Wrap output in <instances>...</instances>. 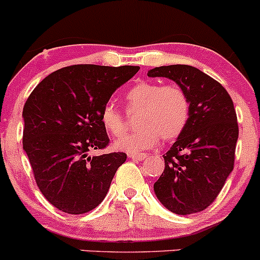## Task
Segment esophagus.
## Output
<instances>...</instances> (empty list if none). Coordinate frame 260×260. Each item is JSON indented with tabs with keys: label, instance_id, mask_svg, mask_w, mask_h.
Returning a JSON list of instances; mask_svg holds the SVG:
<instances>
[{
	"label": "esophagus",
	"instance_id": "34e87169",
	"mask_svg": "<svg viewBox=\"0 0 260 260\" xmlns=\"http://www.w3.org/2000/svg\"><path fill=\"white\" fill-rule=\"evenodd\" d=\"M128 157L133 158V160H145L147 155L146 153H128Z\"/></svg>",
	"mask_w": 260,
	"mask_h": 260
}]
</instances>
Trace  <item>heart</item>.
<instances>
[{"instance_id":"obj_1","label":"heart","mask_w":260,"mask_h":260,"mask_svg":"<svg viewBox=\"0 0 260 260\" xmlns=\"http://www.w3.org/2000/svg\"><path fill=\"white\" fill-rule=\"evenodd\" d=\"M132 109H140L136 132L124 133L123 115L113 104H107L100 113L102 124L110 135L119 136L114 141L117 150L128 153H140L155 147L160 136L164 140H174L185 128L190 114L188 95L178 85L141 81L131 87L125 95Z\"/></svg>"}]
</instances>
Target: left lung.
I'll return each instance as SVG.
<instances>
[{
	"label": "left lung",
	"instance_id": "8db88e82",
	"mask_svg": "<svg viewBox=\"0 0 260 260\" xmlns=\"http://www.w3.org/2000/svg\"><path fill=\"white\" fill-rule=\"evenodd\" d=\"M148 77H166L185 91L190 114L183 132L164 155L165 169L153 184L161 205L176 215L206 210L234 169L238 118L225 87L196 67H155Z\"/></svg>",
	"mask_w": 260,
	"mask_h": 260
}]
</instances>
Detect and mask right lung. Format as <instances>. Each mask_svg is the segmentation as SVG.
<instances>
[{
  "instance_id": "right-lung-1",
  "label": "right lung",
  "mask_w": 260,
  "mask_h": 260,
  "mask_svg": "<svg viewBox=\"0 0 260 260\" xmlns=\"http://www.w3.org/2000/svg\"><path fill=\"white\" fill-rule=\"evenodd\" d=\"M137 66L75 64L48 75L22 110V147L35 181L59 211L82 215L102 203L124 152L89 156L109 143L100 113Z\"/></svg>"
}]
</instances>
